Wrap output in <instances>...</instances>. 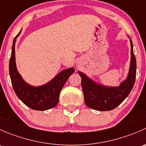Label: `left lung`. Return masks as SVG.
<instances>
[{
  "instance_id": "left-lung-1",
  "label": "left lung",
  "mask_w": 146,
  "mask_h": 146,
  "mask_svg": "<svg viewBox=\"0 0 146 146\" xmlns=\"http://www.w3.org/2000/svg\"><path fill=\"white\" fill-rule=\"evenodd\" d=\"M131 57L129 76L117 88H107L98 85L81 72H78L82 79L84 100L88 107L98 111H110L118 107L127 98L134 85L136 75V61L131 40Z\"/></svg>"
}]
</instances>
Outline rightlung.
<instances>
[{"label": "right lung", "mask_w": 146, "mask_h": 146, "mask_svg": "<svg viewBox=\"0 0 146 146\" xmlns=\"http://www.w3.org/2000/svg\"><path fill=\"white\" fill-rule=\"evenodd\" d=\"M15 37L12 46V54L10 59L9 72L12 85L15 92L25 105L35 110L44 111L53 108L59 101V94L68 78L74 72L73 68L62 70L51 81L43 86L32 87L26 83L17 70L15 56Z\"/></svg>", "instance_id": "add662e5"}]
</instances>
